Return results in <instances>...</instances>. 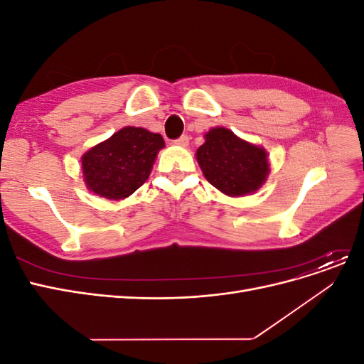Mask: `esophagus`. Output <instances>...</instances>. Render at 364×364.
Masks as SVG:
<instances>
[{"label": "esophagus", "mask_w": 364, "mask_h": 364, "mask_svg": "<svg viewBox=\"0 0 364 364\" xmlns=\"http://www.w3.org/2000/svg\"><path fill=\"white\" fill-rule=\"evenodd\" d=\"M174 144H176V146H179V147H188V144H190V138H188V135H183V136H181L179 139H176V141H174Z\"/></svg>", "instance_id": "esophagus-1"}]
</instances>
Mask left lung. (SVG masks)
I'll list each match as a JSON object with an SVG mask.
<instances>
[{"label":"left lung","mask_w":364,"mask_h":364,"mask_svg":"<svg viewBox=\"0 0 364 364\" xmlns=\"http://www.w3.org/2000/svg\"><path fill=\"white\" fill-rule=\"evenodd\" d=\"M196 159L206 181L229 197L255 194L270 173L266 149L220 126L206 132Z\"/></svg>","instance_id":"obj_1"}]
</instances>
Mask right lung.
Instances as JSON below:
<instances>
[{
  "mask_svg": "<svg viewBox=\"0 0 364 364\" xmlns=\"http://www.w3.org/2000/svg\"><path fill=\"white\" fill-rule=\"evenodd\" d=\"M164 147V138L144 127L119 129L83 153L82 176L86 188L107 200L126 199L149 179Z\"/></svg>",
  "mask_w": 364,
  "mask_h": 364,
  "instance_id": "obj_1",
  "label": "right lung"
}]
</instances>
